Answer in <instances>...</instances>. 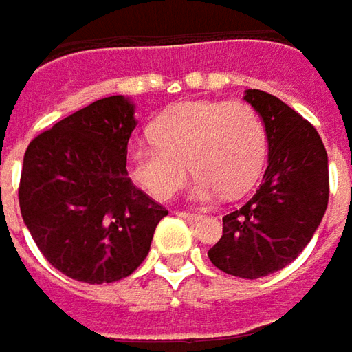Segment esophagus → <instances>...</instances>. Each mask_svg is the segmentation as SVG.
Listing matches in <instances>:
<instances>
[{
    "mask_svg": "<svg viewBox=\"0 0 352 352\" xmlns=\"http://www.w3.org/2000/svg\"><path fill=\"white\" fill-rule=\"evenodd\" d=\"M178 215H180V217H184V219H190V221H196V219H199V217H201L199 213H190V211H178Z\"/></svg>",
    "mask_w": 352,
    "mask_h": 352,
    "instance_id": "34e87169",
    "label": "esophagus"
}]
</instances>
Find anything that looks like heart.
<instances>
[{"label":"heart","mask_w":352,"mask_h":352,"mask_svg":"<svg viewBox=\"0 0 352 352\" xmlns=\"http://www.w3.org/2000/svg\"><path fill=\"white\" fill-rule=\"evenodd\" d=\"M155 142L129 148V174L155 199H170L196 174L192 197L211 201L243 196L258 180L266 155V131L245 102H184L151 127Z\"/></svg>","instance_id":"1"}]
</instances>
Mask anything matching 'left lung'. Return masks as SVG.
I'll use <instances>...</instances> for the list:
<instances>
[{"mask_svg":"<svg viewBox=\"0 0 352 352\" xmlns=\"http://www.w3.org/2000/svg\"><path fill=\"white\" fill-rule=\"evenodd\" d=\"M245 100L261 113L268 166L256 194L223 217V235L208 252L231 276H268L290 264L311 241L329 201L327 151L316 127L263 89Z\"/></svg>","mask_w":352,"mask_h":352,"instance_id":"1","label":"left lung"}]
</instances>
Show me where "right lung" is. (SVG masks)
<instances>
[{
    "label": "right lung",
    "instance_id": "add662e5",
    "mask_svg": "<svg viewBox=\"0 0 352 352\" xmlns=\"http://www.w3.org/2000/svg\"><path fill=\"white\" fill-rule=\"evenodd\" d=\"M135 107L111 96L29 142L19 182L23 221L62 274L103 284L133 274L168 215L127 176Z\"/></svg>",
    "mask_w": 352,
    "mask_h": 352
}]
</instances>
